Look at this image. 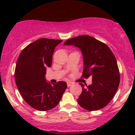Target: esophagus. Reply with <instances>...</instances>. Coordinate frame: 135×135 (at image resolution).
Listing matches in <instances>:
<instances>
[{
    "mask_svg": "<svg viewBox=\"0 0 135 135\" xmlns=\"http://www.w3.org/2000/svg\"><path fill=\"white\" fill-rule=\"evenodd\" d=\"M73 84V82H67V85H68V87H69V86H71Z\"/></svg>",
    "mask_w": 135,
    "mask_h": 135,
    "instance_id": "esophagus-1",
    "label": "esophagus"
}]
</instances>
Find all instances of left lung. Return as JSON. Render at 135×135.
Listing matches in <instances>:
<instances>
[{"mask_svg": "<svg viewBox=\"0 0 135 135\" xmlns=\"http://www.w3.org/2000/svg\"><path fill=\"white\" fill-rule=\"evenodd\" d=\"M65 45H74L82 51L84 68L82 77H92L91 85L85 86L77 99L79 104L90 111L101 109L108 105L120 83V73L115 57L106 44L93 37L83 35L68 39Z\"/></svg>", "mask_w": 135, "mask_h": 135, "instance_id": "left-lung-1", "label": "left lung"}]
</instances>
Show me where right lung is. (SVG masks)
<instances>
[{"label":"right lung","instance_id":"right-lung-1","mask_svg":"<svg viewBox=\"0 0 135 135\" xmlns=\"http://www.w3.org/2000/svg\"><path fill=\"white\" fill-rule=\"evenodd\" d=\"M62 40L42 38L21 51L16 62L15 79L25 101L35 109L45 111L56 106L67 88L65 82L48 83L46 69L50 67L56 46Z\"/></svg>","mask_w":135,"mask_h":135}]
</instances>
